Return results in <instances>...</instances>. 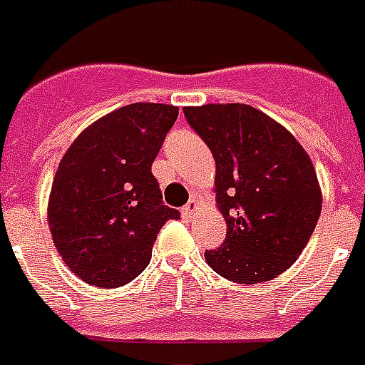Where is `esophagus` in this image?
Instances as JSON below:
<instances>
[{
	"mask_svg": "<svg viewBox=\"0 0 365 365\" xmlns=\"http://www.w3.org/2000/svg\"><path fill=\"white\" fill-rule=\"evenodd\" d=\"M197 210H199V200L191 199L187 205L183 206L182 214H183V217H185V220H193L195 214H197Z\"/></svg>",
	"mask_w": 365,
	"mask_h": 365,
	"instance_id": "1",
	"label": "esophagus"
}]
</instances>
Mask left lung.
<instances>
[{
  "label": "left lung",
  "mask_w": 365,
  "mask_h": 365,
  "mask_svg": "<svg viewBox=\"0 0 365 365\" xmlns=\"http://www.w3.org/2000/svg\"><path fill=\"white\" fill-rule=\"evenodd\" d=\"M216 159L217 210L225 242L206 263L237 284L267 282L294 265L317 227L322 191L303 145L248 104L183 108Z\"/></svg>",
  "instance_id": "1"
}]
</instances>
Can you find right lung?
Returning a JSON list of instances; mask_svg holds the SVG:
<instances>
[{
  "label": "right lung",
  "instance_id": "obj_1",
  "mask_svg": "<svg viewBox=\"0 0 365 365\" xmlns=\"http://www.w3.org/2000/svg\"><path fill=\"white\" fill-rule=\"evenodd\" d=\"M176 119V106H123L88 125L60 160L48 229L62 261L91 286L132 282L149 265L160 227L180 217L163 205L151 174Z\"/></svg>",
  "mask_w": 365,
  "mask_h": 365
}]
</instances>
